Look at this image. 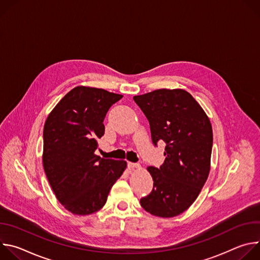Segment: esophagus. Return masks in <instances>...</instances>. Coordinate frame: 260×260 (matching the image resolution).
I'll return each instance as SVG.
<instances>
[{
  "label": "esophagus",
  "instance_id": "34e87169",
  "mask_svg": "<svg viewBox=\"0 0 260 260\" xmlns=\"http://www.w3.org/2000/svg\"><path fill=\"white\" fill-rule=\"evenodd\" d=\"M127 166H128V168L132 169V170H134V169H140V168H141L140 164H136V162H128Z\"/></svg>",
  "mask_w": 260,
  "mask_h": 260
}]
</instances>
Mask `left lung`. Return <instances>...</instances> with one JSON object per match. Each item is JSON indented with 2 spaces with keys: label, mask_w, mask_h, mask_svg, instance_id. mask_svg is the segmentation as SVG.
Wrapping results in <instances>:
<instances>
[{
  "label": "left lung",
  "mask_w": 260,
  "mask_h": 260,
  "mask_svg": "<svg viewBox=\"0 0 260 260\" xmlns=\"http://www.w3.org/2000/svg\"><path fill=\"white\" fill-rule=\"evenodd\" d=\"M134 101L149 121L154 146L158 141L166 143L165 162L159 168H147L153 189L140 204L154 216H178L193 204L208 179L213 146L211 122L184 89H157L135 95Z\"/></svg>",
  "instance_id": "left-lung-1"
}]
</instances>
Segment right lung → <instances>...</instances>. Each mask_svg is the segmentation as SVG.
Segmentation results:
<instances>
[{
    "label": "right lung",
    "instance_id": "1",
    "mask_svg": "<svg viewBox=\"0 0 260 260\" xmlns=\"http://www.w3.org/2000/svg\"><path fill=\"white\" fill-rule=\"evenodd\" d=\"M122 98L102 88L77 86L48 115L43 131V167L58 202L71 213L101 210L126 161L101 158L94 151L105 134L110 107Z\"/></svg>",
    "mask_w": 260,
    "mask_h": 260
}]
</instances>
